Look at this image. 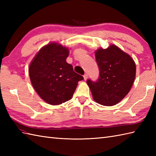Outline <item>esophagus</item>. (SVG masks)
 <instances>
[{"mask_svg":"<svg viewBox=\"0 0 156 156\" xmlns=\"http://www.w3.org/2000/svg\"><path fill=\"white\" fill-rule=\"evenodd\" d=\"M87 78H88V74H85L84 75V80H87Z\"/></svg>","mask_w":156,"mask_h":156,"instance_id":"esophagus-1","label":"esophagus"}]
</instances>
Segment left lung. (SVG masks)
<instances>
[{
	"label": "left lung",
	"mask_w": 156,
	"mask_h": 156,
	"mask_svg": "<svg viewBox=\"0 0 156 156\" xmlns=\"http://www.w3.org/2000/svg\"><path fill=\"white\" fill-rule=\"evenodd\" d=\"M99 69L97 81L88 79L94 100L105 106L117 104L127 95L135 78L136 66L130 55L116 45L95 52Z\"/></svg>",
	"instance_id": "8db88e82"
}]
</instances>
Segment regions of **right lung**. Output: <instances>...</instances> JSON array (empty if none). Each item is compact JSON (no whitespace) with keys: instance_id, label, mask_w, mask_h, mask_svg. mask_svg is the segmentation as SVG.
Returning <instances> with one entry per match:
<instances>
[{"instance_id":"right-lung-1","label":"right lung","mask_w":156,"mask_h":156,"mask_svg":"<svg viewBox=\"0 0 156 156\" xmlns=\"http://www.w3.org/2000/svg\"><path fill=\"white\" fill-rule=\"evenodd\" d=\"M68 54L67 48L51 43L40 49L29 66L33 87L49 105H58L70 100L78 81L84 79L66 62Z\"/></svg>"}]
</instances>
